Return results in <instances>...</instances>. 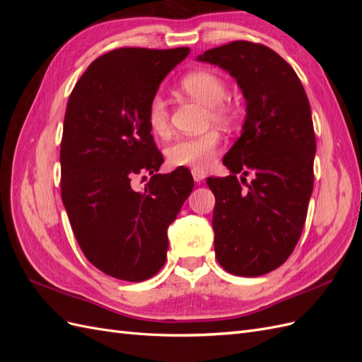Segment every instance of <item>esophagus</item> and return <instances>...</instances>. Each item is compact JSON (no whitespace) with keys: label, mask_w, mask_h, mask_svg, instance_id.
<instances>
[{"label":"esophagus","mask_w":362,"mask_h":362,"mask_svg":"<svg viewBox=\"0 0 362 362\" xmlns=\"http://www.w3.org/2000/svg\"><path fill=\"white\" fill-rule=\"evenodd\" d=\"M192 175H193V180H194L196 182H201V181L205 178V173L201 172V170H198V169H193V170H192Z\"/></svg>","instance_id":"obj_1"}]
</instances>
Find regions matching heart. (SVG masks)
<instances>
[{
	"instance_id": "obj_1",
	"label": "heart",
	"mask_w": 362,
	"mask_h": 362,
	"mask_svg": "<svg viewBox=\"0 0 362 362\" xmlns=\"http://www.w3.org/2000/svg\"><path fill=\"white\" fill-rule=\"evenodd\" d=\"M180 89L193 100L208 107L213 122L226 125L231 122L233 110L223 103L228 95V84L223 76L210 69H199L185 74L180 80ZM146 120L156 134H166L170 128L168 101L161 95H154L146 107ZM221 145V136L210 129L199 136H181L168 146L166 154L172 166L205 170L214 161Z\"/></svg>"
}]
</instances>
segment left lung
Here are the masks:
<instances>
[{"label": "left lung", "mask_w": 362, "mask_h": 362, "mask_svg": "<svg viewBox=\"0 0 362 362\" xmlns=\"http://www.w3.org/2000/svg\"><path fill=\"white\" fill-rule=\"evenodd\" d=\"M198 60L231 74L246 100L242 136L222 160L231 173L206 178L216 198V258L233 275H266L291 255L308 213L315 156L310 101L294 69L261 43L235 40Z\"/></svg>", "instance_id": "left-lung-1"}]
</instances>
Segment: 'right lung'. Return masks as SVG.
Returning a JSON list of instances; mask_svg holds the SVG:
<instances>
[{"label":"right lung","mask_w":362,"mask_h":362,"mask_svg":"<svg viewBox=\"0 0 362 362\" xmlns=\"http://www.w3.org/2000/svg\"><path fill=\"white\" fill-rule=\"evenodd\" d=\"M189 48H117L98 57L69 96L60 145L62 201L83 254L105 275L149 279L168 257V228L193 190L187 168L158 173L146 120L160 83ZM151 174L146 190L132 181Z\"/></svg>","instance_id":"add662e5"}]
</instances>
